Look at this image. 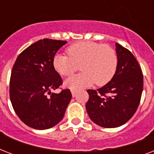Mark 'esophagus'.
<instances>
[{
  "label": "esophagus",
  "instance_id": "1",
  "mask_svg": "<svg viewBox=\"0 0 154 154\" xmlns=\"http://www.w3.org/2000/svg\"><path fill=\"white\" fill-rule=\"evenodd\" d=\"M71 94H72V97H76V94H77V91H75V90H73V89H71Z\"/></svg>",
  "mask_w": 154,
  "mask_h": 154
}]
</instances>
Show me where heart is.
<instances>
[{
  "instance_id": "obj_1",
  "label": "heart",
  "mask_w": 154,
  "mask_h": 154,
  "mask_svg": "<svg viewBox=\"0 0 154 154\" xmlns=\"http://www.w3.org/2000/svg\"><path fill=\"white\" fill-rule=\"evenodd\" d=\"M68 55L57 54L53 59L56 71L67 77L78 69L82 72L65 80V85L73 90L91 86L105 85L112 80L117 71V55L114 49L107 45L93 42H81L70 45L66 50Z\"/></svg>"
}]
</instances>
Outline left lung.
I'll return each mask as SVG.
<instances>
[{"mask_svg":"<svg viewBox=\"0 0 154 154\" xmlns=\"http://www.w3.org/2000/svg\"><path fill=\"white\" fill-rule=\"evenodd\" d=\"M117 71L109 83L88 89L85 108L99 126L116 128L126 123L136 112L143 90V74L137 60L127 49L116 43Z\"/></svg>","mask_w":154,"mask_h":154,"instance_id":"left-lung-1","label":"left lung"}]
</instances>
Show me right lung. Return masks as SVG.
<instances>
[{"mask_svg": "<svg viewBox=\"0 0 154 154\" xmlns=\"http://www.w3.org/2000/svg\"><path fill=\"white\" fill-rule=\"evenodd\" d=\"M66 43L40 40L25 49L14 63L9 83L11 103L18 117L31 128L43 130L55 126L63 119L71 101L69 89L51 94L62 84L53 59Z\"/></svg>", "mask_w": 154, "mask_h": 154, "instance_id": "right-lung-1", "label": "right lung"}]
</instances>
